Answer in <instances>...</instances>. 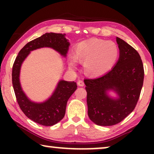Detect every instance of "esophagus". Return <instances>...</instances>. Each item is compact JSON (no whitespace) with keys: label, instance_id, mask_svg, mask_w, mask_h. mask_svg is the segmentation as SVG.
Masks as SVG:
<instances>
[{"label":"esophagus","instance_id":"34e87169","mask_svg":"<svg viewBox=\"0 0 154 154\" xmlns=\"http://www.w3.org/2000/svg\"><path fill=\"white\" fill-rule=\"evenodd\" d=\"M77 84H78V85L81 86V87H83V86H84V85H85L83 81H82V80H79L77 82Z\"/></svg>","mask_w":154,"mask_h":154}]
</instances>
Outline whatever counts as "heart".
<instances>
[{"instance_id": "b5f03b06", "label": "heart", "mask_w": 154, "mask_h": 154, "mask_svg": "<svg viewBox=\"0 0 154 154\" xmlns=\"http://www.w3.org/2000/svg\"><path fill=\"white\" fill-rule=\"evenodd\" d=\"M119 55V48L113 42L93 38L75 46V56H69V64L71 67H75L77 60L79 61L84 63L88 75L99 76L114 66Z\"/></svg>"}]
</instances>
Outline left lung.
<instances>
[{"mask_svg":"<svg viewBox=\"0 0 154 154\" xmlns=\"http://www.w3.org/2000/svg\"><path fill=\"white\" fill-rule=\"evenodd\" d=\"M120 50L115 66L102 76L85 79L88 114L97 125L111 126L120 123L132 112L140 98L144 82V66L137 51L116 37ZM112 89L119 98L107 94Z\"/></svg>","mask_w":154,"mask_h":154,"instance_id":"left-lung-1","label":"left lung"}]
</instances>
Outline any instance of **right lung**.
<instances>
[{
	"label": "right lung",
	"mask_w": 154,
	"mask_h": 154,
	"mask_svg": "<svg viewBox=\"0 0 154 154\" xmlns=\"http://www.w3.org/2000/svg\"><path fill=\"white\" fill-rule=\"evenodd\" d=\"M48 47L66 57L69 43L65 34L46 33L29 42L20 50L12 66V81L17 101L21 110L33 121L45 126H52L60 122L65 115L67 101L77 88L76 83L60 81L52 95L43 103L31 102L21 88L20 73L22 62L32 50Z\"/></svg>",
	"instance_id": "obj_1"
}]
</instances>
